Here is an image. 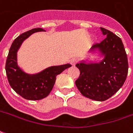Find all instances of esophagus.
<instances>
[{
  "mask_svg": "<svg viewBox=\"0 0 133 133\" xmlns=\"http://www.w3.org/2000/svg\"><path fill=\"white\" fill-rule=\"evenodd\" d=\"M77 63H78V60L76 58H73V59L70 60V64L72 65H75Z\"/></svg>",
  "mask_w": 133,
  "mask_h": 133,
  "instance_id": "1",
  "label": "esophagus"
}]
</instances>
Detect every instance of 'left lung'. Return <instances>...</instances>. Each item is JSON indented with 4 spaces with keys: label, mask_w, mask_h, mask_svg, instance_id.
Masks as SVG:
<instances>
[{
    "label": "left lung",
    "mask_w": 133,
    "mask_h": 133,
    "mask_svg": "<svg viewBox=\"0 0 133 133\" xmlns=\"http://www.w3.org/2000/svg\"><path fill=\"white\" fill-rule=\"evenodd\" d=\"M106 38L91 49H98L104 59L98 64H76L80 76L76 85L87 98L103 102L109 99L123 86L128 73V61L121 39L101 27Z\"/></svg>",
    "instance_id": "obj_1"
}]
</instances>
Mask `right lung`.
<instances>
[{
	"label": "right lung",
	"instance_id": "1",
	"mask_svg": "<svg viewBox=\"0 0 133 133\" xmlns=\"http://www.w3.org/2000/svg\"><path fill=\"white\" fill-rule=\"evenodd\" d=\"M44 31L36 28L19 35L13 42L5 63V72L10 86L18 94L28 100H40L47 97L53 89L56 76L71 66L70 64L48 68L34 76L24 73L17 65L16 54L23 41L34 32Z\"/></svg>",
	"mask_w": 133,
	"mask_h": 133
}]
</instances>
